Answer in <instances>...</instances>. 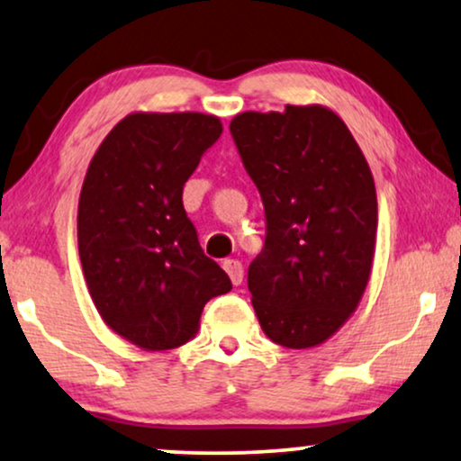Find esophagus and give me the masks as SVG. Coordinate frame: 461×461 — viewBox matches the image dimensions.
I'll use <instances>...</instances> for the list:
<instances>
[{
  "label": "esophagus",
  "mask_w": 461,
  "mask_h": 461,
  "mask_svg": "<svg viewBox=\"0 0 461 461\" xmlns=\"http://www.w3.org/2000/svg\"><path fill=\"white\" fill-rule=\"evenodd\" d=\"M222 267L226 270V275L230 276L232 285H241V281H243V267H241V262H239V260H224Z\"/></svg>",
  "instance_id": "1"
}]
</instances>
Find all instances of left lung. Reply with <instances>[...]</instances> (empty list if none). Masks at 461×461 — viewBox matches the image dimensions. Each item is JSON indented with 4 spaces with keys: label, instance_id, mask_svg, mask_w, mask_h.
Returning a JSON list of instances; mask_svg holds the SVG:
<instances>
[{
    "label": "left lung",
    "instance_id": "obj_1",
    "mask_svg": "<svg viewBox=\"0 0 461 461\" xmlns=\"http://www.w3.org/2000/svg\"><path fill=\"white\" fill-rule=\"evenodd\" d=\"M230 134L260 191L267 241L248 287L262 331L314 348L357 311L375 254L374 176L350 130L323 104L245 111Z\"/></svg>",
    "mask_w": 461,
    "mask_h": 461
}]
</instances>
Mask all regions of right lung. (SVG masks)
<instances>
[{"label": "right lung", "mask_w": 461, "mask_h": 461, "mask_svg": "<svg viewBox=\"0 0 461 461\" xmlns=\"http://www.w3.org/2000/svg\"><path fill=\"white\" fill-rule=\"evenodd\" d=\"M222 134L205 113L136 111L87 166L77 245L87 292L109 330L138 348H178L230 279L201 249L182 186Z\"/></svg>", "instance_id": "right-lung-1"}]
</instances>
